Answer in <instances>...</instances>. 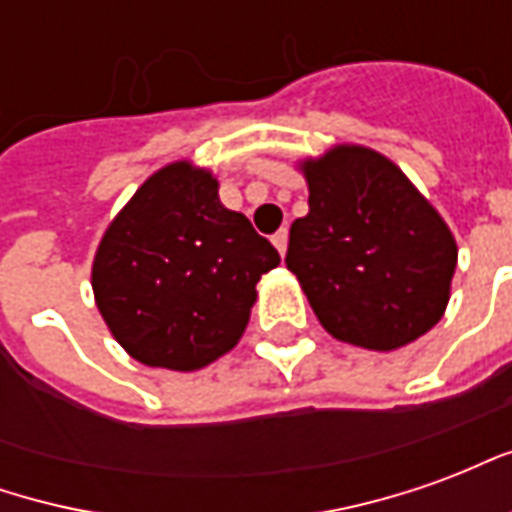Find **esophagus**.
<instances>
[{"mask_svg": "<svg viewBox=\"0 0 512 512\" xmlns=\"http://www.w3.org/2000/svg\"><path fill=\"white\" fill-rule=\"evenodd\" d=\"M274 246L279 249V255H285V249H288V230H279V233H274Z\"/></svg>", "mask_w": 512, "mask_h": 512, "instance_id": "obj_1", "label": "esophagus"}]
</instances>
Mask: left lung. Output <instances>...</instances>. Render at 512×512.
<instances>
[{
  "label": "left lung",
  "mask_w": 512,
  "mask_h": 512,
  "mask_svg": "<svg viewBox=\"0 0 512 512\" xmlns=\"http://www.w3.org/2000/svg\"><path fill=\"white\" fill-rule=\"evenodd\" d=\"M310 213L290 224L285 263L340 343L397 351L450 304L455 235L406 172L365 145L301 158Z\"/></svg>",
  "instance_id": "obj_1"
}]
</instances>
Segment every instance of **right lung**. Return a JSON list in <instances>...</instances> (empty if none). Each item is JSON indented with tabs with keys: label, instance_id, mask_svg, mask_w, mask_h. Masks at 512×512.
Masks as SVG:
<instances>
[{
	"label": "right lung",
	"instance_id": "add662e5",
	"mask_svg": "<svg viewBox=\"0 0 512 512\" xmlns=\"http://www.w3.org/2000/svg\"><path fill=\"white\" fill-rule=\"evenodd\" d=\"M277 266V249L224 208L211 169L183 158L156 169L109 222L90 282L128 356L191 373L238 345L255 285Z\"/></svg>",
	"mask_w": 512,
	"mask_h": 512
}]
</instances>
